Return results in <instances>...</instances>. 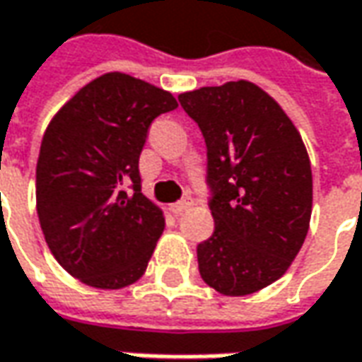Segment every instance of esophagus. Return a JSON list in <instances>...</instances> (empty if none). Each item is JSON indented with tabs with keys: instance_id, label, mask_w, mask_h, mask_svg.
Segmentation results:
<instances>
[{
	"instance_id": "34e87169",
	"label": "esophagus",
	"mask_w": 362,
	"mask_h": 362,
	"mask_svg": "<svg viewBox=\"0 0 362 362\" xmlns=\"http://www.w3.org/2000/svg\"><path fill=\"white\" fill-rule=\"evenodd\" d=\"M191 205H193L191 199H183V201H179V203H173V205H171V211H173L175 215H181V213L189 209Z\"/></svg>"
}]
</instances>
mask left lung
<instances>
[{
	"label": "left lung",
	"mask_w": 362,
	"mask_h": 362,
	"mask_svg": "<svg viewBox=\"0 0 362 362\" xmlns=\"http://www.w3.org/2000/svg\"><path fill=\"white\" fill-rule=\"evenodd\" d=\"M207 145L215 231L197 245L203 281L227 297L281 279L309 231L313 175L300 133L273 97L251 81L179 95Z\"/></svg>",
	"instance_id": "1"
}]
</instances>
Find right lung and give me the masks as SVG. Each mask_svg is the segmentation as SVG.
I'll list each match as a JSON object with an SVG mask.
<instances>
[{"label": "right lung", "mask_w": 362, "mask_h": 362, "mask_svg": "<svg viewBox=\"0 0 362 362\" xmlns=\"http://www.w3.org/2000/svg\"><path fill=\"white\" fill-rule=\"evenodd\" d=\"M173 109L169 91L111 71L83 85L43 133L41 231L55 261L89 287L123 288L147 269L165 217L141 193L139 155L153 119Z\"/></svg>", "instance_id": "add662e5"}]
</instances>
